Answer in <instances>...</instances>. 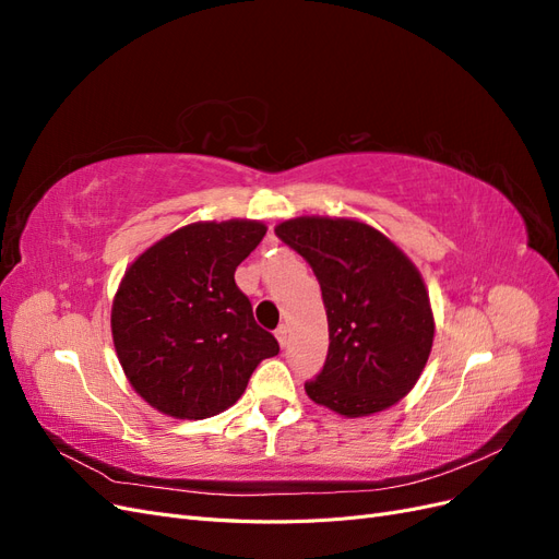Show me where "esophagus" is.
<instances>
[{
	"label": "esophagus",
	"instance_id": "obj_1",
	"mask_svg": "<svg viewBox=\"0 0 559 559\" xmlns=\"http://www.w3.org/2000/svg\"><path fill=\"white\" fill-rule=\"evenodd\" d=\"M275 337H277V343H280L282 347H286V337H289V326L282 324V326L275 331Z\"/></svg>",
	"mask_w": 559,
	"mask_h": 559
}]
</instances>
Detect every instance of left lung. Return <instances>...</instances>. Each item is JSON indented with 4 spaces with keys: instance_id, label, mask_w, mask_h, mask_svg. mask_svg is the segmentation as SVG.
Listing matches in <instances>:
<instances>
[{
    "instance_id": "8db88e82",
    "label": "left lung",
    "mask_w": 559,
    "mask_h": 559,
    "mask_svg": "<svg viewBox=\"0 0 559 559\" xmlns=\"http://www.w3.org/2000/svg\"><path fill=\"white\" fill-rule=\"evenodd\" d=\"M277 238L310 263L329 319V354L308 396L343 417L392 408L419 380L433 345L429 292L415 263L357 218L296 216Z\"/></svg>"
}]
</instances>
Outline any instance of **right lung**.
I'll return each mask as SVG.
<instances>
[{
	"mask_svg": "<svg viewBox=\"0 0 559 559\" xmlns=\"http://www.w3.org/2000/svg\"><path fill=\"white\" fill-rule=\"evenodd\" d=\"M265 230L251 218L189 224L126 270L111 337L128 382L151 408L177 419L224 413L257 366L280 352L235 284V267Z\"/></svg>",
	"mask_w": 559,
	"mask_h": 559,
	"instance_id": "add662e5",
	"label": "right lung"
}]
</instances>
